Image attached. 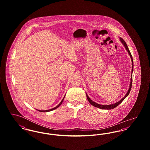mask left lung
I'll return each instance as SVG.
<instances>
[{"label": "left lung", "mask_w": 150, "mask_h": 150, "mask_svg": "<svg viewBox=\"0 0 150 150\" xmlns=\"http://www.w3.org/2000/svg\"><path fill=\"white\" fill-rule=\"evenodd\" d=\"M119 39H120V41L121 42V43L123 44V45H124V47L125 48V50H127V52H128V53L129 55V56L130 57L131 60H132V72H131V77H130V84H129V87L128 91L127 93H126V94L125 95V96H124L123 98H122L121 100H119L118 102H116V103H115L111 104V105H100V104H98V103H97L94 102L93 100H91V99L89 97V96H88V95L87 94V93H86V98H87V99L88 100L89 102L92 106H93L94 107H97V108H99L102 109V110H103V109H104V110H111V109H113V108H114L115 107H117L118 105H119L121 103V102H122L124 100H125V98L128 96L130 92V89H131L132 86V74H133V57L132 56V54H131V53H130V51H129V50L128 47V45H127V43H125V41L123 40V39H122L121 38L119 37Z\"/></svg>", "instance_id": "1"}]
</instances>
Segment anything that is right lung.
I'll return each mask as SVG.
<instances>
[{"instance_id":"right-lung-1","label":"right lung","mask_w":150,"mask_h":150,"mask_svg":"<svg viewBox=\"0 0 150 150\" xmlns=\"http://www.w3.org/2000/svg\"><path fill=\"white\" fill-rule=\"evenodd\" d=\"M64 97H65V96H64V98L61 100V102L57 105V106H56V107H54V108H51V109H50V110H37V109H36V110H37L38 111H40V112H50V111H53V110H54L57 108L58 107H59V106L62 103V102L64 101Z\"/></svg>"}]
</instances>
